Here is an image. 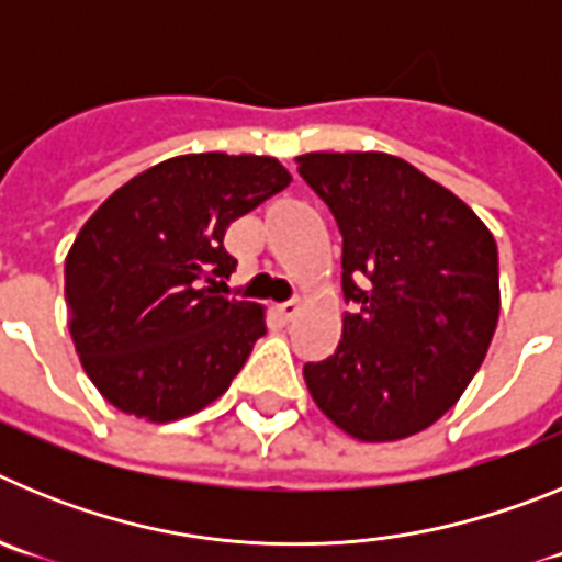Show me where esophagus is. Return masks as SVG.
Returning a JSON list of instances; mask_svg holds the SVG:
<instances>
[{
    "mask_svg": "<svg viewBox=\"0 0 562 562\" xmlns=\"http://www.w3.org/2000/svg\"><path fill=\"white\" fill-rule=\"evenodd\" d=\"M276 312H278V317H281V321H292V317L301 312V304H297V301H286V304H278Z\"/></svg>",
    "mask_w": 562,
    "mask_h": 562,
    "instance_id": "obj_1",
    "label": "esophagus"
}]
</instances>
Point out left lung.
<instances>
[{
	"label": "left lung",
	"instance_id": "1",
	"mask_svg": "<svg viewBox=\"0 0 562 562\" xmlns=\"http://www.w3.org/2000/svg\"><path fill=\"white\" fill-rule=\"evenodd\" d=\"M297 173L342 236L335 355L306 362L312 400L360 441L408 439L453 408L501 312L498 247L473 207L382 151H312Z\"/></svg>",
	"mask_w": 562,
	"mask_h": 562
}]
</instances>
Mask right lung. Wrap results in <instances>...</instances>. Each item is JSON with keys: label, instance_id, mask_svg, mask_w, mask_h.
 Here are the masks:
<instances>
[{"label": "right lung", "instance_id": "add662e5", "mask_svg": "<svg viewBox=\"0 0 562 562\" xmlns=\"http://www.w3.org/2000/svg\"><path fill=\"white\" fill-rule=\"evenodd\" d=\"M292 182L276 157L182 154L132 177L64 265L69 335L103 400L173 422L220 400L267 331L265 306L216 295L227 225Z\"/></svg>", "mask_w": 562, "mask_h": 562}]
</instances>
